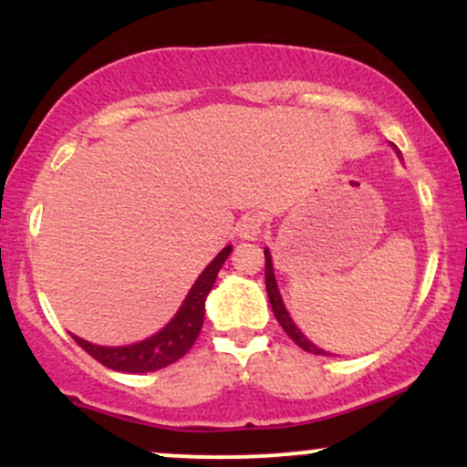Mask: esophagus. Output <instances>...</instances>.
<instances>
[{
	"label": "esophagus",
	"mask_w": 467,
	"mask_h": 467,
	"mask_svg": "<svg viewBox=\"0 0 467 467\" xmlns=\"http://www.w3.org/2000/svg\"><path fill=\"white\" fill-rule=\"evenodd\" d=\"M261 230H264V219L259 215H245L241 217L237 223V237L245 241H254L261 237Z\"/></svg>",
	"instance_id": "esophagus-1"
}]
</instances>
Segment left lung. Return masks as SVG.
Listing matches in <instances>:
<instances>
[{
    "mask_svg": "<svg viewBox=\"0 0 467 467\" xmlns=\"http://www.w3.org/2000/svg\"><path fill=\"white\" fill-rule=\"evenodd\" d=\"M395 153H398V158L401 160V153L400 149L395 147ZM265 289H267V298H270V305H272V312H275L278 325L283 327V331L292 337L294 342H296L298 347H301L303 351L307 353H316V356H331V353H327L325 349H320V347H316L312 340H309L307 336L303 334L301 329H298V325L294 323L292 316H289L285 303H283V296L281 292H278V285H276V276H275V265H272V252L270 248H265Z\"/></svg>",
    "mask_w": 467,
    "mask_h": 467,
    "instance_id": "left-lung-1",
    "label": "left lung"
}]
</instances>
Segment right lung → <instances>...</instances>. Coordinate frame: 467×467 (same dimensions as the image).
I'll return each instance as SVG.
<instances>
[{
  "label": "right lung",
  "mask_w": 467,
  "mask_h": 467,
  "mask_svg": "<svg viewBox=\"0 0 467 467\" xmlns=\"http://www.w3.org/2000/svg\"><path fill=\"white\" fill-rule=\"evenodd\" d=\"M230 252H233V245H226L211 264L203 267V272L197 276V281L192 283L184 303L180 305V309L175 312L173 318H171L162 329L155 331L153 336L144 337L140 342H133V345L122 347L94 345V342L83 340V337L74 334L72 337L77 340L78 347H83V349L94 358V360L105 364L107 368H114V371L149 373L169 367V364L180 360V358L195 345L203 325V314H206V296L213 289V285H215V278L219 275V270H222V265L226 264Z\"/></svg>",
  "instance_id": "add662e5"
}]
</instances>
